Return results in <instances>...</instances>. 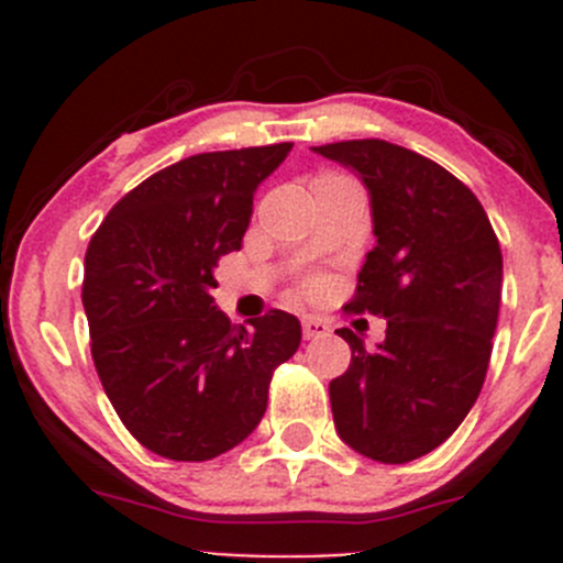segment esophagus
<instances>
[{"instance_id":"esophagus-1","label":"esophagus","mask_w":563,"mask_h":563,"mask_svg":"<svg viewBox=\"0 0 563 563\" xmlns=\"http://www.w3.org/2000/svg\"><path fill=\"white\" fill-rule=\"evenodd\" d=\"M302 334H305V340L323 338V334H329V323L323 321V318L302 316Z\"/></svg>"}]
</instances>
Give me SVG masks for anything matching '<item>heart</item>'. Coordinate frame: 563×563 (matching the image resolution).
Listing matches in <instances>:
<instances>
[{"label": "heart", "mask_w": 563, "mask_h": 563, "mask_svg": "<svg viewBox=\"0 0 563 563\" xmlns=\"http://www.w3.org/2000/svg\"><path fill=\"white\" fill-rule=\"evenodd\" d=\"M308 288H310V291H313V288H318V280H310Z\"/></svg>", "instance_id": "1"}]
</instances>
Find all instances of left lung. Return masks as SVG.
Segmentation results:
<instances>
[{"label": "left lung", "instance_id": "left-lung-1", "mask_svg": "<svg viewBox=\"0 0 563 563\" xmlns=\"http://www.w3.org/2000/svg\"><path fill=\"white\" fill-rule=\"evenodd\" d=\"M360 174L376 247L345 310L387 318L376 351L351 329L329 384L334 428L360 455L408 463L444 444L479 397L501 305L498 236L474 192L439 163L382 139L313 146Z\"/></svg>", "mask_w": 563, "mask_h": 563}]
</instances>
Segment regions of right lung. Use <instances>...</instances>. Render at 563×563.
Here are the masks:
<instances>
[{"label":"right lung","mask_w":563,"mask_h":563,"mask_svg":"<svg viewBox=\"0 0 563 563\" xmlns=\"http://www.w3.org/2000/svg\"><path fill=\"white\" fill-rule=\"evenodd\" d=\"M294 144L203 152L152 174L95 231L81 302L92 360L124 428L150 452L201 463L261 422L272 373L302 340L269 310L234 327L212 299L214 266L242 247L253 196Z\"/></svg>","instance_id":"add662e5"}]
</instances>
